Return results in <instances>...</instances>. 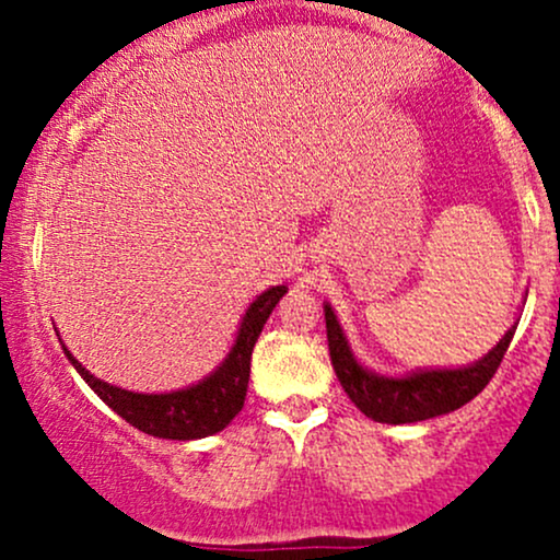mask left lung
I'll return each instance as SVG.
<instances>
[{"label": "left lung", "instance_id": "obj_1", "mask_svg": "<svg viewBox=\"0 0 560 560\" xmlns=\"http://www.w3.org/2000/svg\"><path fill=\"white\" fill-rule=\"evenodd\" d=\"M513 334H516V326L505 331V337L500 339L494 350L487 352L479 363L468 365V369L421 371V374H410L405 378H387L371 374L363 365H358L345 342L337 316L326 305V339H329V355L339 384L350 395V400L369 419L378 423L427 421L471 402L490 384L494 371L500 369V361H503Z\"/></svg>", "mask_w": 560, "mask_h": 560}]
</instances>
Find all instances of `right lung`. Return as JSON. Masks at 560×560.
<instances>
[{"instance_id":"add662e5","label":"right lung","mask_w":560,"mask_h":560,"mask_svg":"<svg viewBox=\"0 0 560 560\" xmlns=\"http://www.w3.org/2000/svg\"><path fill=\"white\" fill-rule=\"evenodd\" d=\"M284 292L287 287H273L262 292L249 305L236 345L231 347L221 369L195 387L171 392V395H137V392L110 387L107 382L89 374L68 350L66 355L75 365V371L86 378L89 387L139 432L163 436V440H199V436H210L226 429L231 419L242 410L244 397H247L253 347Z\"/></svg>"}]
</instances>
